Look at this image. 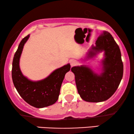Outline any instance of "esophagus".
I'll return each instance as SVG.
<instances>
[{"label":"esophagus","mask_w":134,"mask_h":134,"mask_svg":"<svg viewBox=\"0 0 134 134\" xmlns=\"http://www.w3.org/2000/svg\"><path fill=\"white\" fill-rule=\"evenodd\" d=\"M70 63L71 66L73 67V66H75V65H76L77 62H76V60L72 59V60H70Z\"/></svg>","instance_id":"34e87169"}]
</instances>
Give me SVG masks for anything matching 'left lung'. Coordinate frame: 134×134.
Returning a JSON list of instances; mask_svg holds the SVG:
<instances>
[{"instance_id": "left-lung-1", "label": "left lung", "mask_w": 134, "mask_h": 134, "mask_svg": "<svg viewBox=\"0 0 134 134\" xmlns=\"http://www.w3.org/2000/svg\"><path fill=\"white\" fill-rule=\"evenodd\" d=\"M104 52L101 73L98 74L86 65L75 66L71 70L75 74L78 93L83 100L98 103L108 99L114 95L123 78V64L119 46L109 32L98 37L95 46H92L88 58H93Z\"/></svg>"}]
</instances>
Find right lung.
<instances>
[{"label": "right lung", "instance_id": "add662e5", "mask_svg": "<svg viewBox=\"0 0 134 134\" xmlns=\"http://www.w3.org/2000/svg\"><path fill=\"white\" fill-rule=\"evenodd\" d=\"M30 35L22 39L13 58L12 79L14 87L20 97L28 104L36 108L47 107L58 99L62 82L65 73L70 70L67 64L54 70L44 80L33 81L24 76L19 67L20 58Z\"/></svg>", "mask_w": 134, "mask_h": 134}]
</instances>
